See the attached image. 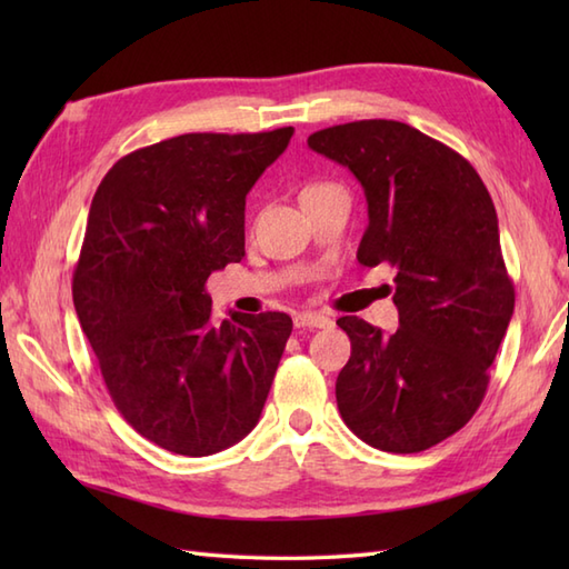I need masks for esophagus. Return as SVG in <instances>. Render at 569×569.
Instances as JSON below:
<instances>
[{"mask_svg":"<svg viewBox=\"0 0 569 569\" xmlns=\"http://www.w3.org/2000/svg\"><path fill=\"white\" fill-rule=\"evenodd\" d=\"M296 328H332V320L328 316H320V312L303 310L296 316Z\"/></svg>","mask_w":569,"mask_h":569,"instance_id":"1","label":"esophagus"}]
</instances>
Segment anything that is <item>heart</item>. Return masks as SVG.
Masks as SVG:
<instances>
[{"label": "heart", "instance_id": "heart-1", "mask_svg": "<svg viewBox=\"0 0 569 569\" xmlns=\"http://www.w3.org/2000/svg\"><path fill=\"white\" fill-rule=\"evenodd\" d=\"M308 188H312V186H308Z\"/></svg>", "mask_w": 569, "mask_h": 569}]
</instances>
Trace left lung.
Instances as JSON below:
<instances>
[{"mask_svg":"<svg viewBox=\"0 0 569 569\" xmlns=\"http://www.w3.org/2000/svg\"><path fill=\"white\" fill-rule=\"evenodd\" d=\"M308 147L365 188L359 263L396 269L393 335L357 316L337 320L352 342L337 408L377 450L422 452L477 413L513 316L497 210L465 156L403 122L328 127Z\"/></svg>","mask_w":569,"mask_h":569,"instance_id":"1","label":"left lung"}]
</instances>
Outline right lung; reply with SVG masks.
Instances as JSON below:
<instances>
[{
  "label": "right lung",
  "mask_w": 569,
  "mask_h": 569,
  "mask_svg": "<svg viewBox=\"0 0 569 569\" xmlns=\"http://www.w3.org/2000/svg\"><path fill=\"white\" fill-rule=\"evenodd\" d=\"M291 137L180 134L119 159L92 198L72 303L117 410L168 452H222L259 422L293 320L217 322L204 283L244 257L247 192Z\"/></svg>",
  "instance_id": "right-lung-1"
}]
</instances>
